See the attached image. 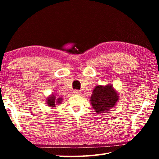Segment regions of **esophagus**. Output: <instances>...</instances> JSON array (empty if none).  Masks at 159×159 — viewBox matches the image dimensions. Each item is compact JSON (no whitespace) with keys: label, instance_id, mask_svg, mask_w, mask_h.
Wrapping results in <instances>:
<instances>
[{"label":"esophagus","instance_id":"obj_1","mask_svg":"<svg viewBox=\"0 0 159 159\" xmlns=\"http://www.w3.org/2000/svg\"><path fill=\"white\" fill-rule=\"evenodd\" d=\"M74 95H80V94H81V92H80V91H79V90H75L74 91Z\"/></svg>","mask_w":159,"mask_h":159}]
</instances>
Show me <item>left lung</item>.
Listing matches in <instances>:
<instances>
[{
    "mask_svg": "<svg viewBox=\"0 0 159 159\" xmlns=\"http://www.w3.org/2000/svg\"><path fill=\"white\" fill-rule=\"evenodd\" d=\"M119 100V95L113 85L95 86L90 97V104L96 113L101 114L110 111Z\"/></svg>",
    "mask_w": 159,
    "mask_h": 159,
    "instance_id": "left-lung-1",
    "label": "left lung"
}]
</instances>
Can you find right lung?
Masks as SVG:
<instances>
[{
	"instance_id": "1",
	"label": "right lung",
	"mask_w": 159,
	"mask_h": 159,
	"mask_svg": "<svg viewBox=\"0 0 159 159\" xmlns=\"http://www.w3.org/2000/svg\"><path fill=\"white\" fill-rule=\"evenodd\" d=\"M63 100V98H56L55 94L52 93V95H49L46 99V104L48 106L51 107V108H55L56 107V105L57 104H60L61 102Z\"/></svg>"
}]
</instances>
